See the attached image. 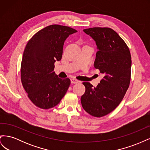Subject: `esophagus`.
Instances as JSON below:
<instances>
[{
    "instance_id": "obj_1",
    "label": "esophagus",
    "mask_w": 150,
    "mask_h": 150,
    "mask_svg": "<svg viewBox=\"0 0 150 150\" xmlns=\"http://www.w3.org/2000/svg\"><path fill=\"white\" fill-rule=\"evenodd\" d=\"M71 82L72 84H76V83H78L79 82V81L78 80L76 79L72 78V79H71Z\"/></svg>"
}]
</instances>
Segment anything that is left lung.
Masks as SVG:
<instances>
[{"instance_id":"obj_1","label":"left lung","mask_w":150,"mask_h":150,"mask_svg":"<svg viewBox=\"0 0 150 150\" xmlns=\"http://www.w3.org/2000/svg\"><path fill=\"white\" fill-rule=\"evenodd\" d=\"M97 46L94 66L104 74L96 88L88 82L81 98L84 110L93 116L100 117L119 105L128 90L131 79V57L125 42L116 32L108 28L84 29Z\"/></svg>"}]
</instances>
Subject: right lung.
Masks as SVG:
<instances>
[{
	"instance_id": "add662e5",
	"label": "right lung",
	"mask_w": 150,
	"mask_h": 150,
	"mask_svg": "<svg viewBox=\"0 0 150 150\" xmlns=\"http://www.w3.org/2000/svg\"><path fill=\"white\" fill-rule=\"evenodd\" d=\"M76 32L67 26L51 25L35 33L27 44L21 62V82L36 106L52 108L66 94L71 81L58 78L54 62L61 59L66 39Z\"/></svg>"
}]
</instances>
